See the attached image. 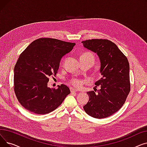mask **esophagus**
<instances>
[{"instance_id": "1", "label": "esophagus", "mask_w": 147, "mask_h": 147, "mask_svg": "<svg viewBox=\"0 0 147 147\" xmlns=\"http://www.w3.org/2000/svg\"><path fill=\"white\" fill-rule=\"evenodd\" d=\"M70 91H71V93H74V92H78V90L76 89H75V88H70Z\"/></svg>"}]
</instances>
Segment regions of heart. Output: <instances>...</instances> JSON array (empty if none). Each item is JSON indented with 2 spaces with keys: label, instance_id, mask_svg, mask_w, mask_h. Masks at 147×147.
Here are the masks:
<instances>
[{
  "label": "heart",
  "instance_id": "b5f03b06",
  "mask_svg": "<svg viewBox=\"0 0 147 147\" xmlns=\"http://www.w3.org/2000/svg\"><path fill=\"white\" fill-rule=\"evenodd\" d=\"M80 58L90 59L92 61H93L94 63L95 61V57H94V55L92 53L89 52H84V53H83L82 56L80 57ZM69 83H70V84H72L73 86H74L76 88L80 87L83 84L82 80L79 78H72L70 80H69Z\"/></svg>",
  "mask_w": 147,
  "mask_h": 147
}]
</instances>
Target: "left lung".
<instances>
[{
  "mask_svg": "<svg viewBox=\"0 0 147 147\" xmlns=\"http://www.w3.org/2000/svg\"><path fill=\"white\" fill-rule=\"evenodd\" d=\"M84 48L97 53L102 78L95 83L101 89L88 92V102L83 109L90 116L104 119L117 112L125 104L130 90L129 64L126 57L114 43L107 39L83 41Z\"/></svg>",
  "mask_w": 147,
  "mask_h": 147,
  "instance_id": "obj_1",
  "label": "left lung"
}]
</instances>
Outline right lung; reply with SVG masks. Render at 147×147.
<instances>
[{
  "mask_svg": "<svg viewBox=\"0 0 147 147\" xmlns=\"http://www.w3.org/2000/svg\"><path fill=\"white\" fill-rule=\"evenodd\" d=\"M75 45L56 38H40L20 54L14 67L13 89L24 109L37 114H48L70 94L65 84L51 89L48 83L49 76L57 75L61 58Z\"/></svg>",
  "mask_w": 147,
  "mask_h": 147,
  "instance_id": "obj_1",
  "label": "right lung"
}]
</instances>
